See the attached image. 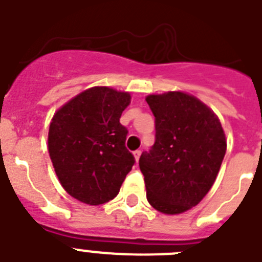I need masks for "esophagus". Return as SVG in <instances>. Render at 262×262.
Masks as SVG:
<instances>
[{"label":"esophagus","instance_id":"obj_1","mask_svg":"<svg viewBox=\"0 0 262 262\" xmlns=\"http://www.w3.org/2000/svg\"><path fill=\"white\" fill-rule=\"evenodd\" d=\"M140 155H142V151H140V149H136V151H134V157H135L136 163H138L139 159H140Z\"/></svg>","mask_w":262,"mask_h":262}]
</instances>
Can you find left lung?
I'll use <instances>...</instances> for the list:
<instances>
[{
	"mask_svg": "<svg viewBox=\"0 0 262 262\" xmlns=\"http://www.w3.org/2000/svg\"><path fill=\"white\" fill-rule=\"evenodd\" d=\"M155 115V144L139 166L147 200L163 214L196 206L214 185L227 149L226 135L214 111L182 92L145 98Z\"/></svg>",
	"mask_w": 262,
	"mask_h": 262,
	"instance_id": "left-lung-1",
	"label": "left lung"
}]
</instances>
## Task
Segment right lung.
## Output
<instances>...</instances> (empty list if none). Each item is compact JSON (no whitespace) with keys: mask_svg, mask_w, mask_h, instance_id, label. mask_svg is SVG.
<instances>
[{"mask_svg":"<svg viewBox=\"0 0 262 262\" xmlns=\"http://www.w3.org/2000/svg\"><path fill=\"white\" fill-rule=\"evenodd\" d=\"M131 96L107 86L85 90L60 107L48 131V152L67 193L97 206L118 195L135 164L119 118Z\"/></svg>","mask_w":262,"mask_h":262,"instance_id":"1","label":"right lung"}]
</instances>
